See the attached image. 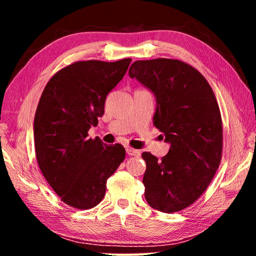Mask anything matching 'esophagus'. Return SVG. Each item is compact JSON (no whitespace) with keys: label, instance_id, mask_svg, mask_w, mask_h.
<instances>
[{"label":"esophagus","instance_id":"1","mask_svg":"<svg viewBox=\"0 0 256 256\" xmlns=\"http://www.w3.org/2000/svg\"><path fill=\"white\" fill-rule=\"evenodd\" d=\"M126 154L128 156H134V157H138V156L141 154L140 151L133 149V148H126Z\"/></svg>","mask_w":256,"mask_h":256}]
</instances>
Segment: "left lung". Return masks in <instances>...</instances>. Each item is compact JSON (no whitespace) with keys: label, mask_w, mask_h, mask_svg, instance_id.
<instances>
[{"label":"left lung","mask_w":256,"mask_h":256,"mask_svg":"<svg viewBox=\"0 0 256 256\" xmlns=\"http://www.w3.org/2000/svg\"><path fill=\"white\" fill-rule=\"evenodd\" d=\"M128 76L154 94V125L170 144L159 160L142 154L146 200L158 211H180L202 196L220 164L222 120L218 102L206 78L180 60H136Z\"/></svg>","instance_id":"obj_1"}]
</instances>
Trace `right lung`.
<instances>
[{"mask_svg":"<svg viewBox=\"0 0 256 256\" xmlns=\"http://www.w3.org/2000/svg\"><path fill=\"white\" fill-rule=\"evenodd\" d=\"M131 58L78 60L47 82L34 120L38 166L66 204L88 210L99 204L106 180L125 158L122 144L107 146L88 131L105 112V100L123 79Z\"/></svg>","mask_w":256,"mask_h":256,"instance_id":"right-lung-1","label":"right lung"}]
</instances>
